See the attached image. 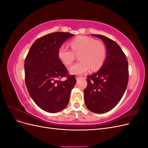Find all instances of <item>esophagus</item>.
<instances>
[{
    "instance_id": "esophagus-1",
    "label": "esophagus",
    "mask_w": 148,
    "mask_h": 148,
    "mask_svg": "<svg viewBox=\"0 0 148 148\" xmlns=\"http://www.w3.org/2000/svg\"><path fill=\"white\" fill-rule=\"evenodd\" d=\"M80 78H81V77H80V76H79V75H77V76H76V78H77V80L79 79Z\"/></svg>"
}]
</instances>
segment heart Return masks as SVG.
I'll return each mask as SVG.
<instances>
[{
	"label": "heart",
	"mask_w": 148,
	"mask_h": 148,
	"mask_svg": "<svg viewBox=\"0 0 148 148\" xmlns=\"http://www.w3.org/2000/svg\"><path fill=\"white\" fill-rule=\"evenodd\" d=\"M71 49L62 44L58 49V57L66 66L72 64L79 56V62L69 69L71 73L81 75L89 69L97 70L102 66L106 57L104 44L91 37L78 36L70 42Z\"/></svg>",
	"instance_id": "heart-1"
}]
</instances>
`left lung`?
Instances as JSON below:
<instances>
[{"instance_id":"left-lung-1","label":"left lung","mask_w":148,"mask_h":148,"mask_svg":"<svg viewBox=\"0 0 148 148\" xmlns=\"http://www.w3.org/2000/svg\"><path fill=\"white\" fill-rule=\"evenodd\" d=\"M93 36L104 42L107 56L101 69L87 77L84 102L89 110L102 114L114 108L123 97L128 82V65L126 56L117 42L104 36Z\"/></svg>"}]
</instances>
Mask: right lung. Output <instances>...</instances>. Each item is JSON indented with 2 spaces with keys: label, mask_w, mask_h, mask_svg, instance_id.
I'll return each mask as SVG.
<instances>
[{
  "label": "right lung",
  "mask_w": 148,
  "mask_h": 148,
  "mask_svg": "<svg viewBox=\"0 0 148 148\" xmlns=\"http://www.w3.org/2000/svg\"><path fill=\"white\" fill-rule=\"evenodd\" d=\"M74 34L56 32L36 40L25 60V79L31 97L43 110L56 113L69 104L71 90L76 83L58 57V49ZM66 77L62 82L60 79Z\"/></svg>",
  "instance_id": "right-lung-1"
}]
</instances>
